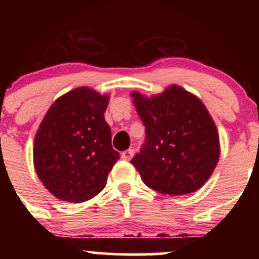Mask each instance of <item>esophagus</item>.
<instances>
[{
  "instance_id": "esophagus-1",
  "label": "esophagus",
  "mask_w": 259,
  "mask_h": 259,
  "mask_svg": "<svg viewBox=\"0 0 259 259\" xmlns=\"http://www.w3.org/2000/svg\"><path fill=\"white\" fill-rule=\"evenodd\" d=\"M133 156H134V151L132 150V148H129V150L124 151V152L121 153V159L130 160V159L133 158Z\"/></svg>"
}]
</instances>
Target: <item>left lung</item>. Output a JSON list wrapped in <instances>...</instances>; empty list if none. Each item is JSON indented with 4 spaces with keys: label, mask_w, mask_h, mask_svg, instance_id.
Segmentation results:
<instances>
[{
    "label": "left lung",
    "mask_w": 259,
    "mask_h": 259,
    "mask_svg": "<svg viewBox=\"0 0 259 259\" xmlns=\"http://www.w3.org/2000/svg\"><path fill=\"white\" fill-rule=\"evenodd\" d=\"M146 140L132 159L154 191L186 195L197 191L218 164L219 135L202 101L178 85L152 97L132 92Z\"/></svg>",
    "instance_id": "left-lung-1"
}]
</instances>
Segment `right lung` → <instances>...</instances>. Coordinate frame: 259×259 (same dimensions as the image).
<instances>
[{
	"instance_id": "add662e5",
	"label": "right lung",
	"mask_w": 259,
	"mask_h": 259,
	"mask_svg": "<svg viewBox=\"0 0 259 259\" xmlns=\"http://www.w3.org/2000/svg\"><path fill=\"white\" fill-rule=\"evenodd\" d=\"M108 95L81 86L53 102L34 140V167L53 196L72 203L95 197L105 189L119 159L105 120Z\"/></svg>"
}]
</instances>
